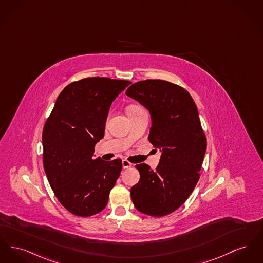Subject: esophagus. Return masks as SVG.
I'll return each instance as SVG.
<instances>
[{
    "label": "esophagus",
    "mask_w": 263,
    "mask_h": 263,
    "mask_svg": "<svg viewBox=\"0 0 263 263\" xmlns=\"http://www.w3.org/2000/svg\"><path fill=\"white\" fill-rule=\"evenodd\" d=\"M122 167H123V169H128V168L132 167V163H130L127 160H122Z\"/></svg>",
    "instance_id": "34e87169"
}]
</instances>
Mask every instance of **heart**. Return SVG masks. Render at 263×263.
<instances>
[{"label":"heart","instance_id":"heart-1","mask_svg":"<svg viewBox=\"0 0 263 263\" xmlns=\"http://www.w3.org/2000/svg\"><path fill=\"white\" fill-rule=\"evenodd\" d=\"M138 109H141L140 107H136V106H133V107H130L129 110H128V112H131V111H135V110H138Z\"/></svg>","mask_w":263,"mask_h":263}]
</instances>
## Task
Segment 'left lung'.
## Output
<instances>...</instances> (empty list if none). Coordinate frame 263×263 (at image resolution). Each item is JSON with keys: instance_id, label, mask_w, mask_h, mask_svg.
Here are the masks:
<instances>
[{"instance_id": "left-lung-1", "label": "left lung", "mask_w": 263, "mask_h": 263, "mask_svg": "<svg viewBox=\"0 0 263 263\" xmlns=\"http://www.w3.org/2000/svg\"><path fill=\"white\" fill-rule=\"evenodd\" d=\"M126 94L149 110L148 139L162 152L156 170L136 165L140 181L131 187V199L145 215L167 216L186 201L200 179L206 138L197 105L183 87L160 79L136 82Z\"/></svg>"}]
</instances>
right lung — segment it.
I'll return each instance as SVG.
<instances>
[{"mask_svg": "<svg viewBox=\"0 0 263 263\" xmlns=\"http://www.w3.org/2000/svg\"><path fill=\"white\" fill-rule=\"evenodd\" d=\"M130 81L88 78L64 87L43 131L44 168L55 197L71 214L90 216L107 204L122 161L93 159L111 103Z\"/></svg>", "mask_w": 263, "mask_h": 263, "instance_id": "right-lung-1", "label": "right lung"}]
</instances>
